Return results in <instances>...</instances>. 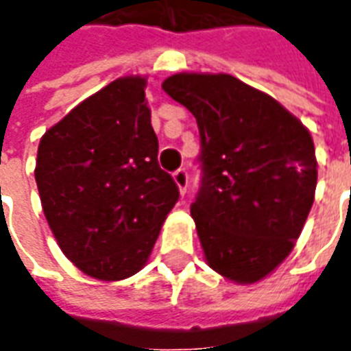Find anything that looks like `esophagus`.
<instances>
[{
    "instance_id": "34e87169",
    "label": "esophagus",
    "mask_w": 351,
    "mask_h": 351,
    "mask_svg": "<svg viewBox=\"0 0 351 351\" xmlns=\"http://www.w3.org/2000/svg\"><path fill=\"white\" fill-rule=\"evenodd\" d=\"M173 178H175L176 186H178V190H180V193H186V190H188V184H190V176H188V171L186 169H178V171H175L173 173Z\"/></svg>"
}]
</instances>
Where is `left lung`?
<instances>
[{"mask_svg":"<svg viewBox=\"0 0 351 351\" xmlns=\"http://www.w3.org/2000/svg\"><path fill=\"white\" fill-rule=\"evenodd\" d=\"M163 90L197 120L203 176L191 218L206 263L237 284L259 282L293 250L314 203L310 131L226 73H178Z\"/></svg>","mask_w":351,"mask_h":351,"instance_id":"obj_1","label":"left lung"}]
</instances>
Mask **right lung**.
<instances>
[{
	"label": "right lung",
	"mask_w": 351,
	"mask_h": 351,
	"mask_svg": "<svg viewBox=\"0 0 351 351\" xmlns=\"http://www.w3.org/2000/svg\"><path fill=\"white\" fill-rule=\"evenodd\" d=\"M145 77L90 95L39 143L35 182L43 213L75 267L101 282L148 261L178 186L158 163Z\"/></svg>",
	"instance_id": "obj_1"
}]
</instances>
